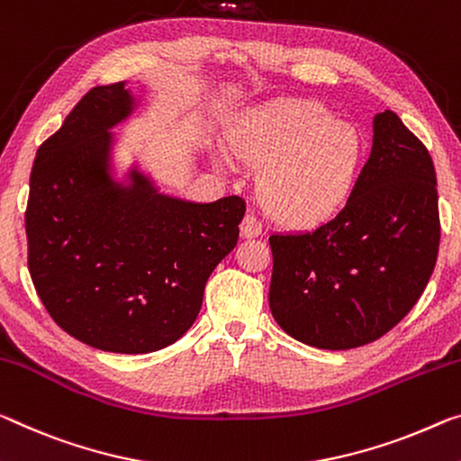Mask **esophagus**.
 <instances>
[{"label": "esophagus", "mask_w": 461, "mask_h": 461, "mask_svg": "<svg viewBox=\"0 0 461 461\" xmlns=\"http://www.w3.org/2000/svg\"><path fill=\"white\" fill-rule=\"evenodd\" d=\"M240 231H242L244 238H258L262 233V223L257 215L248 213L242 219V225H240Z\"/></svg>", "instance_id": "obj_1"}]
</instances>
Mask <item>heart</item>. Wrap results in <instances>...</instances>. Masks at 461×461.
I'll use <instances>...</instances> for the list:
<instances>
[{"instance_id": "1", "label": "heart", "mask_w": 461, "mask_h": 461, "mask_svg": "<svg viewBox=\"0 0 461 461\" xmlns=\"http://www.w3.org/2000/svg\"><path fill=\"white\" fill-rule=\"evenodd\" d=\"M230 145L260 170L262 207L289 228H313L339 213L363 162L357 129L336 122L316 102L289 100L252 113L233 129ZM219 166H230V158L219 156Z\"/></svg>"}]
</instances>
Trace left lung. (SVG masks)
Here are the masks:
<instances>
[{"instance_id": "left-lung-1", "label": "left lung", "mask_w": 461, "mask_h": 461, "mask_svg": "<svg viewBox=\"0 0 461 461\" xmlns=\"http://www.w3.org/2000/svg\"><path fill=\"white\" fill-rule=\"evenodd\" d=\"M441 223L429 149L392 111L339 215L312 231L273 233L268 305L285 332L347 350L390 332L433 275Z\"/></svg>"}]
</instances>
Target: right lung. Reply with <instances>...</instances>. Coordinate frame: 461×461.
I'll use <instances>...</instances> for the list:
<instances>
[{"label":"right lung","mask_w":461,"mask_h":461,"mask_svg":"<svg viewBox=\"0 0 461 461\" xmlns=\"http://www.w3.org/2000/svg\"><path fill=\"white\" fill-rule=\"evenodd\" d=\"M133 111L125 82L92 87L36 151L26 207L28 270L50 318L108 353H151L199 316L209 275L238 244L246 203L159 194L111 178L108 129Z\"/></svg>","instance_id":"add662e5"}]
</instances>
